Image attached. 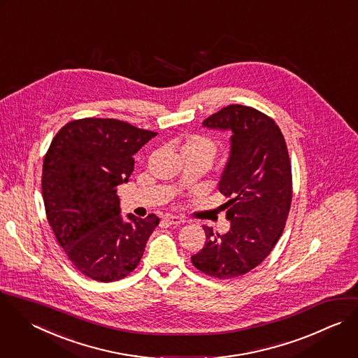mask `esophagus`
<instances>
[{"label":"esophagus","instance_id":"1","mask_svg":"<svg viewBox=\"0 0 358 358\" xmlns=\"http://www.w3.org/2000/svg\"><path fill=\"white\" fill-rule=\"evenodd\" d=\"M165 221L169 222L171 225H180V224H185V222H186V218H185V217H180V215H172V214H169V215L165 217Z\"/></svg>","mask_w":358,"mask_h":358}]
</instances>
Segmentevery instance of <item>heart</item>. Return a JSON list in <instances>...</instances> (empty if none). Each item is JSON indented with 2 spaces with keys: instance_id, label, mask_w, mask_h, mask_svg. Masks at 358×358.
<instances>
[{
  "instance_id": "1",
  "label": "heart",
  "mask_w": 358,
  "mask_h": 358,
  "mask_svg": "<svg viewBox=\"0 0 358 358\" xmlns=\"http://www.w3.org/2000/svg\"><path fill=\"white\" fill-rule=\"evenodd\" d=\"M194 150V151H199V152H203V154H207L210 155L211 158L215 155V151H217V145L215 143L208 138V137H204V136H192L186 144L183 145L182 150Z\"/></svg>"
}]
</instances>
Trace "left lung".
Returning <instances> with one entry per match:
<instances>
[{"mask_svg":"<svg viewBox=\"0 0 358 358\" xmlns=\"http://www.w3.org/2000/svg\"><path fill=\"white\" fill-rule=\"evenodd\" d=\"M207 129L231 130V151L218 183L229 200L222 204L231 228L213 232L192 256L201 273L225 280L259 266L281 236L292 199L287 144L275 122L243 105H229L203 122Z\"/></svg>","mask_w":358,"mask_h":358,"instance_id":"left-lung-1","label":"left lung"}]
</instances>
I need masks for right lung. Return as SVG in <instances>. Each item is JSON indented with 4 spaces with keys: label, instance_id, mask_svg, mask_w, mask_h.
<instances>
[{
    "label": "right lung",
    "instance_id": "add662e5",
    "mask_svg": "<svg viewBox=\"0 0 358 358\" xmlns=\"http://www.w3.org/2000/svg\"><path fill=\"white\" fill-rule=\"evenodd\" d=\"M157 133L116 119L73 120L53 138L43 161L48 221L84 275L110 282L140 263L159 224L155 214L120 215L117 186L129 182L133 155Z\"/></svg>",
    "mask_w": 358,
    "mask_h": 358
}]
</instances>
